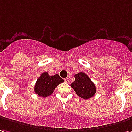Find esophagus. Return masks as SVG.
<instances>
[{"instance_id": "34e87169", "label": "esophagus", "mask_w": 132, "mask_h": 132, "mask_svg": "<svg viewBox=\"0 0 132 132\" xmlns=\"http://www.w3.org/2000/svg\"><path fill=\"white\" fill-rule=\"evenodd\" d=\"M64 81H65V82H66V83H69V79H68V78L64 79Z\"/></svg>"}]
</instances>
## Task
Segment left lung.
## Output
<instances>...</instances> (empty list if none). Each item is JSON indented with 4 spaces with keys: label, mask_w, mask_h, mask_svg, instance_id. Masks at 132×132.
Here are the masks:
<instances>
[{
    "label": "left lung",
    "mask_w": 132,
    "mask_h": 132,
    "mask_svg": "<svg viewBox=\"0 0 132 132\" xmlns=\"http://www.w3.org/2000/svg\"><path fill=\"white\" fill-rule=\"evenodd\" d=\"M74 77L75 81L71 83V86L76 94L84 99H88L94 96L96 92V86L85 73H78Z\"/></svg>",
    "instance_id": "obj_1"
}]
</instances>
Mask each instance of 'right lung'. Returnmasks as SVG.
Wrapping results in <instances>:
<instances>
[{"label":"right lung","instance_id":"add662e5","mask_svg":"<svg viewBox=\"0 0 132 132\" xmlns=\"http://www.w3.org/2000/svg\"><path fill=\"white\" fill-rule=\"evenodd\" d=\"M63 82V79L59 74L49 76L47 72H44L37 79L34 86V92L39 96L47 97L52 94L57 86Z\"/></svg>","mask_w":132,"mask_h":132}]
</instances>
